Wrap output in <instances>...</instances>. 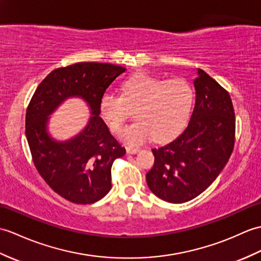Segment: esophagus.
Masks as SVG:
<instances>
[{
	"label": "esophagus",
	"mask_w": 261,
	"mask_h": 261,
	"mask_svg": "<svg viewBox=\"0 0 261 261\" xmlns=\"http://www.w3.org/2000/svg\"><path fill=\"white\" fill-rule=\"evenodd\" d=\"M140 150L141 149L139 147H131V145H129V147H126V153H138Z\"/></svg>",
	"instance_id": "esophagus-1"
}]
</instances>
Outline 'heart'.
I'll return each mask as SVG.
<instances>
[{
    "instance_id": "heart-1",
    "label": "heart",
    "mask_w": 261,
    "mask_h": 261,
    "mask_svg": "<svg viewBox=\"0 0 261 261\" xmlns=\"http://www.w3.org/2000/svg\"><path fill=\"white\" fill-rule=\"evenodd\" d=\"M121 96L108 91L100 101V113L113 132H120L136 109L137 121L126 128L123 140L140 143L153 137L166 141L184 128L195 102V91L185 79L163 80L137 73L121 86Z\"/></svg>"
}]
</instances>
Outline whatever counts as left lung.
<instances>
[{
	"label": "left lung",
	"mask_w": 261,
	"mask_h": 261,
	"mask_svg": "<svg viewBox=\"0 0 261 261\" xmlns=\"http://www.w3.org/2000/svg\"><path fill=\"white\" fill-rule=\"evenodd\" d=\"M196 103L185 130L152 149L154 165L147 184L156 197L172 203L198 197L214 182L234 147L236 118L228 91L201 69L193 81Z\"/></svg>",
	"instance_id": "8db88e82"
}]
</instances>
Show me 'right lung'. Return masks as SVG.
I'll return each mask as SVG.
<instances>
[{
	"instance_id": "right-lung-1",
	"label": "right lung",
	"mask_w": 261,
	"mask_h": 261,
	"mask_svg": "<svg viewBox=\"0 0 261 261\" xmlns=\"http://www.w3.org/2000/svg\"><path fill=\"white\" fill-rule=\"evenodd\" d=\"M123 66L80 62L53 70L30 101L25 135L36 170L58 195L76 204L102 199L111 189V168L125 149L100 117V101L109 86L122 74ZM69 96H81L93 116L80 135L57 143L46 132V122L60 102Z\"/></svg>"
}]
</instances>
